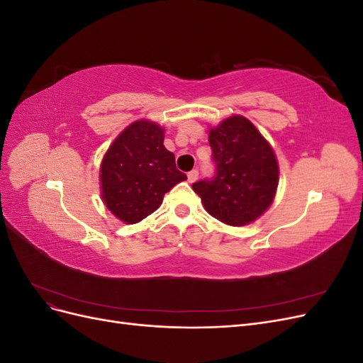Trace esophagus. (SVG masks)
I'll return each instance as SVG.
<instances>
[{
    "mask_svg": "<svg viewBox=\"0 0 363 363\" xmlns=\"http://www.w3.org/2000/svg\"><path fill=\"white\" fill-rule=\"evenodd\" d=\"M196 179H199V171L192 169L191 172H188V182H189V183H195Z\"/></svg>",
    "mask_w": 363,
    "mask_h": 363,
    "instance_id": "obj_1",
    "label": "esophagus"
}]
</instances>
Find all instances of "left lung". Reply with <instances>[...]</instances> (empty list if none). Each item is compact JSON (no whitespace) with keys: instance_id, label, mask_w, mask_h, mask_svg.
Here are the masks:
<instances>
[{"instance_id":"left-lung-1","label":"left lung","mask_w":363,"mask_h":363,"mask_svg":"<svg viewBox=\"0 0 363 363\" xmlns=\"http://www.w3.org/2000/svg\"><path fill=\"white\" fill-rule=\"evenodd\" d=\"M216 175L192 184L208 215L227 225L255 223L268 211L279 186V162L269 142L242 115L208 128Z\"/></svg>"}]
</instances>
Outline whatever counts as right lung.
<instances>
[{
  "instance_id": "add662e5",
  "label": "right lung",
  "mask_w": 363,
  "mask_h": 363,
  "mask_svg": "<svg viewBox=\"0 0 363 363\" xmlns=\"http://www.w3.org/2000/svg\"><path fill=\"white\" fill-rule=\"evenodd\" d=\"M164 130L152 121L127 125L108 147L100 167L104 206L119 221L136 224L160 207L163 195L184 182L163 145Z\"/></svg>"
}]
</instances>
